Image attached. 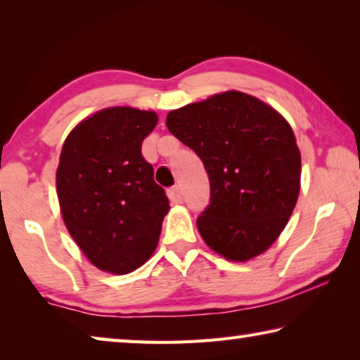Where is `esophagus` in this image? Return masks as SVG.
I'll use <instances>...</instances> for the list:
<instances>
[{"mask_svg":"<svg viewBox=\"0 0 360 360\" xmlns=\"http://www.w3.org/2000/svg\"><path fill=\"white\" fill-rule=\"evenodd\" d=\"M168 197H169V200H172V202L176 203V205L182 203V191H181V187H179V186H174V187L169 188Z\"/></svg>","mask_w":360,"mask_h":360,"instance_id":"esophagus-1","label":"esophagus"}]
</instances>
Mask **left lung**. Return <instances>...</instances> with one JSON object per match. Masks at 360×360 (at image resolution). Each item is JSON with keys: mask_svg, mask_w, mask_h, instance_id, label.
I'll return each instance as SVG.
<instances>
[{"mask_svg": "<svg viewBox=\"0 0 360 360\" xmlns=\"http://www.w3.org/2000/svg\"><path fill=\"white\" fill-rule=\"evenodd\" d=\"M167 127L202 158L211 203L197 219L203 241L231 262H248L278 240L300 193L294 130L275 108L227 90L169 111Z\"/></svg>", "mask_w": 360, "mask_h": 360, "instance_id": "obj_1", "label": "left lung"}]
</instances>
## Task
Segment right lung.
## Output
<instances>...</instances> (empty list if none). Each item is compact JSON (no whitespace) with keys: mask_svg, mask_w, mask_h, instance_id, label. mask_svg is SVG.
<instances>
[{"mask_svg":"<svg viewBox=\"0 0 360 360\" xmlns=\"http://www.w3.org/2000/svg\"><path fill=\"white\" fill-rule=\"evenodd\" d=\"M155 111L112 106L82 119L66 136L56 174L63 222L101 271L127 275L149 260L169 211L141 144Z\"/></svg>","mask_w":360,"mask_h":360,"instance_id":"1","label":"right lung"}]
</instances>
